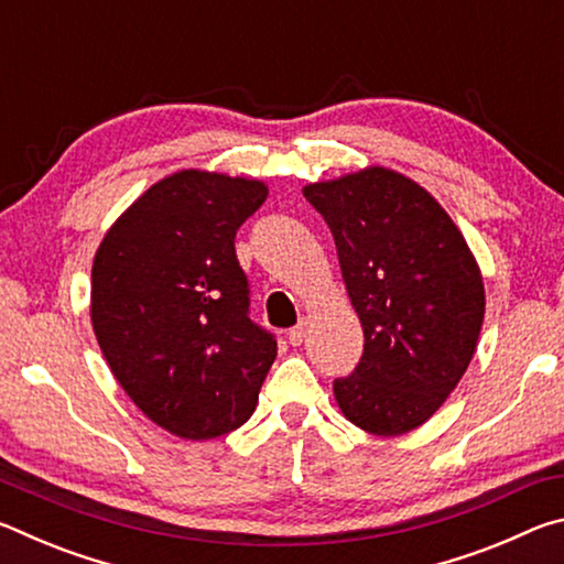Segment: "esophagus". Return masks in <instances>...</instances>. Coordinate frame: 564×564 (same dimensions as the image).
<instances>
[{
    "label": "esophagus",
    "instance_id": "esophagus-1",
    "mask_svg": "<svg viewBox=\"0 0 564 564\" xmlns=\"http://www.w3.org/2000/svg\"><path fill=\"white\" fill-rule=\"evenodd\" d=\"M303 338H305V323H299V326L289 330V343H291V346H301Z\"/></svg>",
    "mask_w": 564,
    "mask_h": 564
}]
</instances>
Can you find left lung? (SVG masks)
<instances>
[{"mask_svg": "<svg viewBox=\"0 0 564 564\" xmlns=\"http://www.w3.org/2000/svg\"><path fill=\"white\" fill-rule=\"evenodd\" d=\"M326 218L362 336L360 362L333 380L360 431L423 425L460 383L485 318L475 256L445 208L398 171L368 166L303 188Z\"/></svg>", "mask_w": 564, "mask_h": 564, "instance_id": "left-lung-1", "label": "left lung"}]
</instances>
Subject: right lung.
I'll list each match as a JSON object with an SVG mask.
<instances>
[{"instance_id":"add662e5","label":"right lung","mask_w":564,"mask_h":564,"mask_svg":"<svg viewBox=\"0 0 564 564\" xmlns=\"http://www.w3.org/2000/svg\"><path fill=\"white\" fill-rule=\"evenodd\" d=\"M269 186L184 169L144 191L97 248L91 326L113 378L164 431L208 441L241 427L275 360L248 318L234 238Z\"/></svg>"}]
</instances>
